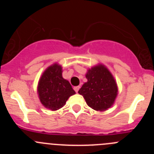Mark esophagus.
Here are the masks:
<instances>
[{
	"label": "esophagus",
	"instance_id": "34e87169",
	"mask_svg": "<svg viewBox=\"0 0 154 154\" xmlns=\"http://www.w3.org/2000/svg\"><path fill=\"white\" fill-rule=\"evenodd\" d=\"M80 87L79 86H74V91H76V92H78V91H79V89H80Z\"/></svg>",
	"mask_w": 154,
	"mask_h": 154
}]
</instances>
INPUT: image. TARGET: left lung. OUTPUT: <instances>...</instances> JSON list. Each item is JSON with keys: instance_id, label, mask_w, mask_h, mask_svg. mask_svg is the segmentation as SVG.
<instances>
[{"instance_id": "left-lung-1", "label": "left lung", "mask_w": 154, "mask_h": 154, "mask_svg": "<svg viewBox=\"0 0 154 154\" xmlns=\"http://www.w3.org/2000/svg\"><path fill=\"white\" fill-rule=\"evenodd\" d=\"M87 82L78 93L83 96L87 105L96 111H106L114 104L119 88L109 70L99 64L87 70Z\"/></svg>"}]
</instances>
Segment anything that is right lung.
<instances>
[{"label":"right lung","instance_id":"add662e5","mask_svg":"<svg viewBox=\"0 0 154 154\" xmlns=\"http://www.w3.org/2000/svg\"><path fill=\"white\" fill-rule=\"evenodd\" d=\"M37 93L45 108L57 111L62 108L75 91L67 80L63 77V67L55 63L45 70L39 78Z\"/></svg>","mask_w":154,"mask_h":154}]
</instances>
